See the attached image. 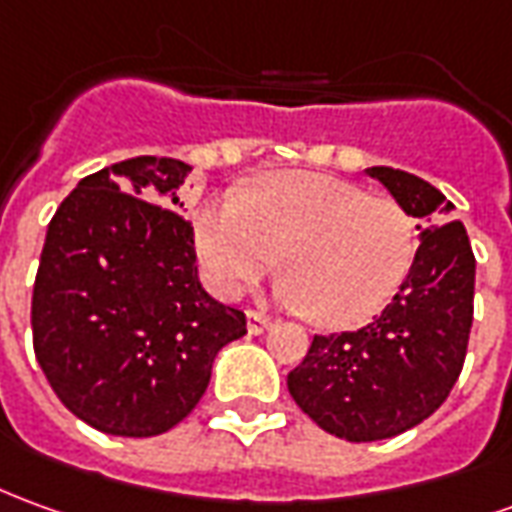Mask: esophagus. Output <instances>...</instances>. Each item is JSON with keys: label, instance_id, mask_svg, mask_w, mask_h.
I'll use <instances>...</instances> for the list:
<instances>
[{"label": "esophagus", "instance_id": "1", "mask_svg": "<svg viewBox=\"0 0 512 512\" xmlns=\"http://www.w3.org/2000/svg\"><path fill=\"white\" fill-rule=\"evenodd\" d=\"M246 327H249L252 335H263V332L271 327V318H268L266 313H260V310H249V313H246Z\"/></svg>", "mask_w": 512, "mask_h": 512}]
</instances>
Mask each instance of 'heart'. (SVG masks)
I'll use <instances>...</instances> for the list:
<instances>
[{
	"label": "heart",
	"instance_id": "heart-1",
	"mask_svg": "<svg viewBox=\"0 0 512 512\" xmlns=\"http://www.w3.org/2000/svg\"><path fill=\"white\" fill-rule=\"evenodd\" d=\"M207 285L235 296L268 268L285 271L274 296L318 327L366 324L402 288L416 255L405 207L352 182L282 171L244 194H216L194 210Z\"/></svg>",
	"mask_w": 512,
	"mask_h": 512
}]
</instances>
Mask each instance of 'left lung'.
<instances>
[{
    "instance_id": "left-lung-1",
    "label": "left lung",
    "mask_w": 512,
    "mask_h": 512,
    "mask_svg": "<svg viewBox=\"0 0 512 512\" xmlns=\"http://www.w3.org/2000/svg\"><path fill=\"white\" fill-rule=\"evenodd\" d=\"M418 219V249L402 288L355 332L316 335L288 374L293 402L324 432L352 443L402 435L430 418L460 377L474 316V252L455 205L416 174L371 166Z\"/></svg>"
}]
</instances>
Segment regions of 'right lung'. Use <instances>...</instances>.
Listing matches in <instances>:
<instances>
[{
  "instance_id": "add662e5",
  "label": "right lung",
  "mask_w": 512,
  "mask_h": 512,
  "mask_svg": "<svg viewBox=\"0 0 512 512\" xmlns=\"http://www.w3.org/2000/svg\"><path fill=\"white\" fill-rule=\"evenodd\" d=\"M191 166L141 155L77 182L46 230L32 346L57 399L121 438L169 432L205 396L246 316L199 282L180 213Z\"/></svg>"
}]
</instances>
